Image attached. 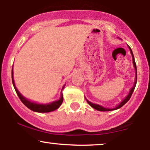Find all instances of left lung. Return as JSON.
I'll use <instances>...</instances> for the list:
<instances>
[{"instance_id":"obj_1","label":"left lung","mask_w":150,"mask_h":150,"mask_svg":"<svg viewBox=\"0 0 150 150\" xmlns=\"http://www.w3.org/2000/svg\"><path fill=\"white\" fill-rule=\"evenodd\" d=\"M128 47H129V49H130V53H131L132 58V63H133L134 68H135V73H136V74H135V82H134V85H133V87H132V88H131V89H130V92H129L128 94V96H127V97H125V99H123V100L121 102H120V104L118 105V106H116V107L113 108H104V107H103L102 106H100V105H99V104H93V103L90 102V101L87 100V99H86V100H87V103H88V104H89V105H90V106H92V108H94V109L97 110V111H113V110H116V109H118V108H120V107H122V106H123V105H124L125 104H126V103L128 102V101H129V99H130V97H131L132 92H133L134 89H135V88L136 84H137V68H136V63H135V58H134L133 53H132V51L131 49H130V46H128Z\"/></svg>"}]
</instances>
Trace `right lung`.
Masks as SVG:
<instances>
[{
  "label": "right lung",
  "instance_id": "right-lung-1",
  "mask_svg": "<svg viewBox=\"0 0 150 150\" xmlns=\"http://www.w3.org/2000/svg\"><path fill=\"white\" fill-rule=\"evenodd\" d=\"M12 81H13V85L14 86L15 92H16L17 94H18L19 98H20V99L27 108H30V109L32 110V111H35V112H39V113L51 112V111H55V110L59 108L62 103H63V94H62V92H61V98H60L58 101H53V102L49 103V104H37V103H34V102H32V101H29L28 99H26L25 97H24L23 96L20 94V92L18 90V89H17L16 87H15L14 80H13V70H12ZM63 88H64V86L63 87Z\"/></svg>",
  "mask_w": 150,
  "mask_h": 150
}]
</instances>
